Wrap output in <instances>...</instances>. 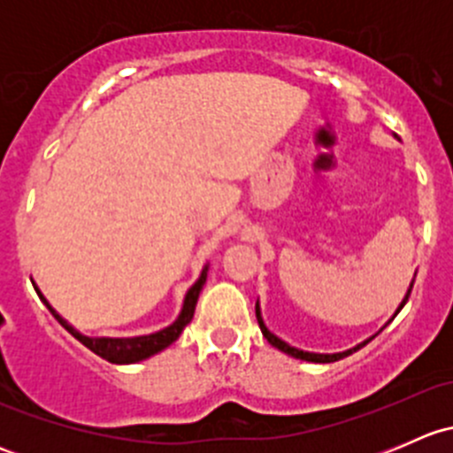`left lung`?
Masks as SVG:
<instances>
[{
    "label": "left lung",
    "mask_w": 453,
    "mask_h": 453,
    "mask_svg": "<svg viewBox=\"0 0 453 453\" xmlns=\"http://www.w3.org/2000/svg\"><path fill=\"white\" fill-rule=\"evenodd\" d=\"M412 285H414V282H412ZM412 285H410V289H408V294H405V300H403V303H401L399 311H401V309H403V304L408 303L410 294H412ZM399 311H396V313H399ZM256 319H258V326H260V331H263V335L267 337V342H269V344H272V346H276V349H278V350H282V353L291 355V357H296V359H304V362H315V364H331V362H337V359H344V357H349L350 353H355V350H359V349H362L364 344H366V342H364V344L355 346V349L346 350V353H335V355H318V353H304V350H298V349H294V346L285 344V342H282V340H278V337L273 335V333H269V331H267V326H265V324H263V318H260L258 304H256Z\"/></svg>",
    "instance_id": "1"
}]
</instances>
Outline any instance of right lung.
<instances>
[{
	"label": "right lung",
	"instance_id": "right-lung-1",
	"mask_svg": "<svg viewBox=\"0 0 453 453\" xmlns=\"http://www.w3.org/2000/svg\"><path fill=\"white\" fill-rule=\"evenodd\" d=\"M203 282H205V272L201 273L199 280L195 282V285L188 289V294H186V300H184V309H181L180 318H177L175 322L171 324V326H166L164 331H159V333H153V335L127 337V340H111V337H100V340H91V337L81 335L79 331H74V328H72L70 324H67L65 319L61 318V315L54 311L52 307H50L48 300L41 296V291L36 289V287H35V289H36V294H39V298L45 303V307L50 309V313H52L54 318L58 319V322H61V326H65V331H70L72 335H74L76 340L81 342V344L87 346V349L91 350V353H96L98 357L107 359V362H111V364H134V362H140V359L150 357V355L159 353V350L166 349V346H171L173 342H175L177 337L181 335V331L186 328V324L193 319L195 307H197V300H199V294H201V289H203Z\"/></svg>",
	"mask_w": 453,
	"mask_h": 453
}]
</instances>
